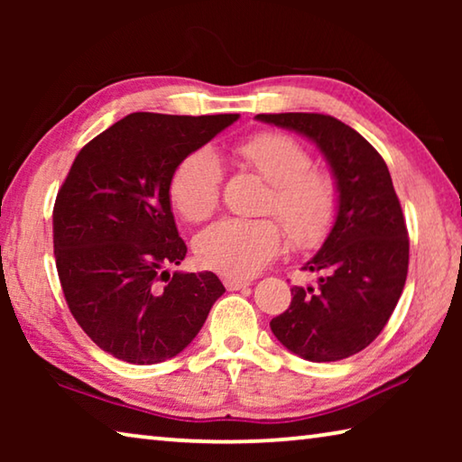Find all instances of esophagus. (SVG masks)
<instances>
[{
	"instance_id": "obj_1",
	"label": "esophagus",
	"mask_w": 462,
	"mask_h": 462,
	"mask_svg": "<svg viewBox=\"0 0 462 462\" xmlns=\"http://www.w3.org/2000/svg\"><path fill=\"white\" fill-rule=\"evenodd\" d=\"M224 285L228 291H240V289H246L250 283L245 279H224Z\"/></svg>"
}]
</instances>
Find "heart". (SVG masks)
<instances>
[{"label": "heart", "instance_id": "obj_1", "mask_svg": "<svg viewBox=\"0 0 462 462\" xmlns=\"http://www.w3.org/2000/svg\"><path fill=\"white\" fill-rule=\"evenodd\" d=\"M236 154L273 185L267 201L285 224L295 248L310 250L328 238L338 214V185L326 171L311 169L314 159L295 138L263 132L236 146ZM224 171L214 151L198 148L179 161L169 181L171 201L189 222H201L220 203ZM285 230L275 217H224L198 234L195 256L201 267L220 275L253 277L277 259Z\"/></svg>", "mask_w": 462, "mask_h": 462}]
</instances>
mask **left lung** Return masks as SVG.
Masks as SVG:
<instances>
[{
  "label": "left lung",
  "mask_w": 462,
  "mask_h": 462,
  "mask_svg": "<svg viewBox=\"0 0 462 462\" xmlns=\"http://www.w3.org/2000/svg\"><path fill=\"white\" fill-rule=\"evenodd\" d=\"M314 143L338 185L330 234L303 269L318 287H293L291 306L271 319L277 340L311 363L342 361L377 338L400 301L410 263L403 212L383 156L346 124L324 114H259Z\"/></svg>",
  "instance_id": "left-lung-1"
}]
</instances>
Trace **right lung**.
<instances>
[{
	"instance_id": "right-lung-1",
	"label": "right lung",
	"mask_w": 462,
	"mask_h": 462,
	"mask_svg": "<svg viewBox=\"0 0 462 462\" xmlns=\"http://www.w3.org/2000/svg\"><path fill=\"white\" fill-rule=\"evenodd\" d=\"M236 120L130 114L81 148L59 189L52 242L67 306L120 361L177 356L226 291L212 271L169 273L187 254L169 181L179 161Z\"/></svg>"
}]
</instances>
